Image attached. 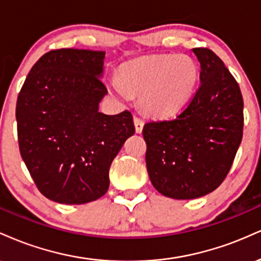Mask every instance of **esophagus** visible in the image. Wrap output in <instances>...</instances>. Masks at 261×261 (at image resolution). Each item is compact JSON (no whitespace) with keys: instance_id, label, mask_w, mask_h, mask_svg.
<instances>
[{"instance_id":"obj_1","label":"esophagus","mask_w":261,"mask_h":261,"mask_svg":"<svg viewBox=\"0 0 261 261\" xmlns=\"http://www.w3.org/2000/svg\"><path fill=\"white\" fill-rule=\"evenodd\" d=\"M134 125H136V132H137V133H142L143 127H144L143 119H140L139 117H134Z\"/></svg>"}]
</instances>
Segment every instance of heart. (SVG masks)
<instances>
[{
  "instance_id": "b5f03b06",
  "label": "heart",
  "mask_w": 261,
  "mask_h": 261,
  "mask_svg": "<svg viewBox=\"0 0 261 261\" xmlns=\"http://www.w3.org/2000/svg\"><path fill=\"white\" fill-rule=\"evenodd\" d=\"M198 79V64L192 57L158 55L125 64L121 76L110 81V89L121 101L140 94V106L146 113L170 117L191 100Z\"/></svg>"
}]
</instances>
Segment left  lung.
I'll list each match as a JSON object with an SVG mask.
<instances>
[{"label": "left lung", "mask_w": 261, "mask_h": 261, "mask_svg": "<svg viewBox=\"0 0 261 261\" xmlns=\"http://www.w3.org/2000/svg\"><path fill=\"white\" fill-rule=\"evenodd\" d=\"M200 87L174 119L144 125L152 186L172 199H195L223 182L243 137V97L233 75L209 48L192 50Z\"/></svg>", "instance_id": "8db88e82"}]
</instances>
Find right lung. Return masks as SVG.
<instances>
[{"mask_svg":"<svg viewBox=\"0 0 261 261\" xmlns=\"http://www.w3.org/2000/svg\"><path fill=\"white\" fill-rule=\"evenodd\" d=\"M105 51L60 48L33 66L18 95V142L41 194L61 204L102 197L109 171L133 136L129 111L99 112L107 94L101 82Z\"/></svg>","mask_w":261,"mask_h":261,"instance_id":"add662e5","label":"right lung"}]
</instances>
